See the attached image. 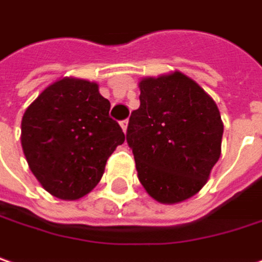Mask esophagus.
Masks as SVG:
<instances>
[{"label":"esophagus","mask_w":262,"mask_h":262,"mask_svg":"<svg viewBox=\"0 0 262 262\" xmlns=\"http://www.w3.org/2000/svg\"><path fill=\"white\" fill-rule=\"evenodd\" d=\"M120 126H121L123 132L126 133V130H127V126H129V121H127V120H123V121L120 123Z\"/></svg>","instance_id":"obj_1"}]
</instances>
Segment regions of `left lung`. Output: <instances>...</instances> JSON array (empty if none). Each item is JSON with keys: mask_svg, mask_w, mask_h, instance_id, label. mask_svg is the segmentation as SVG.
<instances>
[{"mask_svg": "<svg viewBox=\"0 0 262 262\" xmlns=\"http://www.w3.org/2000/svg\"><path fill=\"white\" fill-rule=\"evenodd\" d=\"M141 105L126 139L138 178L157 202L173 205L200 191L221 156L224 124L215 100L175 71L139 81Z\"/></svg>", "mask_w": 262, "mask_h": 262, "instance_id": "obj_1", "label": "left lung"}]
</instances>
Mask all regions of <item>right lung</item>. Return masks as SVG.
Segmentation results:
<instances>
[{
  "label": "right lung",
  "mask_w": 262,
  "mask_h": 262,
  "mask_svg": "<svg viewBox=\"0 0 262 262\" xmlns=\"http://www.w3.org/2000/svg\"><path fill=\"white\" fill-rule=\"evenodd\" d=\"M110 108L99 85L72 77L46 87L26 108L20 142L46 191L78 200L98 185L108 157L124 142Z\"/></svg>",
  "instance_id": "1"
}]
</instances>
